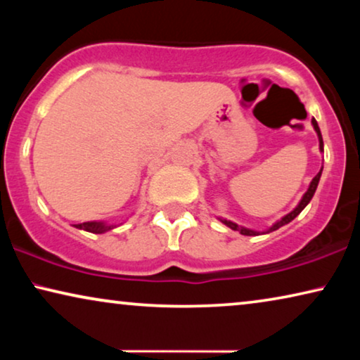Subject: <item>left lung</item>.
I'll use <instances>...</instances> for the list:
<instances>
[{"instance_id":"left-lung-1","label":"left lung","mask_w":360,"mask_h":360,"mask_svg":"<svg viewBox=\"0 0 360 360\" xmlns=\"http://www.w3.org/2000/svg\"><path fill=\"white\" fill-rule=\"evenodd\" d=\"M311 124H313V129L316 131V136H318V141H319V152H321V154H323V152H324L323 136H321V131H319V126H318V122H316V120H314V117H311ZM321 174H323V165H321V169H319V172L316 174V176H314V179L309 181L308 190L304 191V195L302 196V200L298 201V205L295 206V208L290 211V213L285 214L283 218H280L278 221H275V223L270 226V228L265 229V231H255V229L245 228V226H239L238 223H234V221H229V219H226V218H219V216H218V219L223 224L228 226V228L233 229V231H239V233L243 234V236H259V234H269V233H272V231H277L278 228H282V226L288 224L290 221H293L300 213H302L304 208H307V205L309 203V201H311L314 191H316V188H318V184H319V179H321Z\"/></svg>"}]
</instances>
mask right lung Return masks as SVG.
I'll return each mask as SVG.
<instances>
[{"mask_svg": "<svg viewBox=\"0 0 360 360\" xmlns=\"http://www.w3.org/2000/svg\"><path fill=\"white\" fill-rule=\"evenodd\" d=\"M117 226H120V224H111V223H106V221H86V223L75 224V228L86 231V233L103 234V233H108V231L117 228Z\"/></svg>", "mask_w": 360, "mask_h": 360, "instance_id": "1", "label": "right lung"}]
</instances>
